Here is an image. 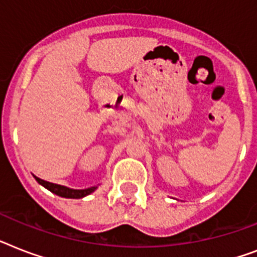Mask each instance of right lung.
<instances>
[{
  "label": "right lung",
  "mask_w": 257,
  "mask_h": 257,
  "mask_svg": "<svg viewBox=\"0 0 257 257\" xmlns=\"http://www.w3.org/2000/svg\"><path fill=\"white\" fill-rule=\"evenodd\" d=\"M37 179V182L41 183L42 186H45L46 189L50 190L51 193L59 195V197L63 198H72V199H78V198H83L85 195H88L92 191H95L96 187H89V189L84 190H74V189H68V187L60 186V185H56V183L47 182V181H43V179L38 178V177H34Z\"/></svg>",
  "instance_id": "add662e5"
}]
</instances>
